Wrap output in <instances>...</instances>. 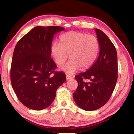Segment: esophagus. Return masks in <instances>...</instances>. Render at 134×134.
Listing matches in <instances>:
<instances>
[{
	"label": "esophagus",
	"mask_w": 134,
	"mask_h": 134,
	"mask_svg": "<svg viewBox=\"0 0 134 134\" xmlns=\"http://www.w3.org/2000/svg\"><path fill=\"white\" fill-rule=\"evenodd\" d=\"M66 79H67V80H69V79H72L73 77H72V76L69 75H66Z\"/></svg>",
	"instance_id": "esophagus-1"
}]
</instances>
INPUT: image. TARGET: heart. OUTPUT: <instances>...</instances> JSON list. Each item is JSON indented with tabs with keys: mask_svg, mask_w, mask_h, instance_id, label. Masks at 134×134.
Wrapping results in <instances>:
<instances>
[{
	"mask_svg": "<svg viewBox=\"0 0 134 134\" xmlns=\"http://www.w3.org/2000/svg\"><path fill=\"white\" fill-rule=\"evenodd\" d=\"M51 53L59 66L63 65L69 57L71 59L62 68L68 74L72 75L80 68L86 69L93 64L99 54V43L92 35L70 31L59 37V44L54 42Z\"/></svg>",
	"mask_w": 134,
	"mask_h": 134,
	"instance_id": "1",
	"label": "heart"
}]
</instances>
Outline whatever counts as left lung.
Instances as JSON below:
<instances>
[{
	"label": "left lung",
	"mask_w": 134,
	"mask_h": 134,
	"mask_svg": "<svg viewBox=\"0 0 134 134\" xmlns=\"http://www.w3.org/2000/svg\"><path fill=\"white\" fill-rule=\"evenodd\" d=\"M95 31L99 43V56L89 69L75 76L78 87L73 94L76 104L87 111L97 110L108 101L118 76L115 47L102 31ZM84 79H88L90 82H85Z\"/></svg>",
	"instance_id": "left-lung-1"
}]
</instances>
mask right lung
Here are the masks:
<instances>
[{
	"label": "right lung",
	"mask_w": 134,
	"mask_h": 134,
	"mask_svg": "<svg viewBox=\"0 0 134 134\" xmlns=\"http://www.w3.org/2000/svg\"><path fill=\"white\" fill-rule=\"evenodd\" d=\"M65 28L36 26L18 41L14 50L11 82L19 100L33 110H40L54 101L56 91L66 81L62 72H55L51 58L54 35Z\"/></svg>",
	"instance_id": "right-lung-1"
}]
</instances>
